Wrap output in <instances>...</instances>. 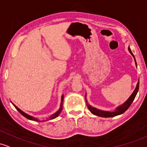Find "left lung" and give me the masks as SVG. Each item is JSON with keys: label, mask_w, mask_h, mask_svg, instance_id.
<instances>
[{"label": "left lung", "mask_w": 147, "mask_h": 147, "mask_svg": "<svg viewBox=\"0 0 147 147\" xmlns=\"http://www.w3.org/2000/svg\"><path fill=\"white\" fill-rule=\"evenodd\" d=\"M128 50H129V52L130 53L131 55L133 56L134 59H135V65H136V66H137V63H136L135 58V56H134L132 52L131 51L130 48L128 47ZM139 86H140V81H138V82H137V86H136L135 89L134 90V92H132V94H131L130 96L128 98V99L127 100L125 103H123V104L118 106V107L115 109V110L114 111H102V110H100V109H96V108H94V107H93V106H90V105L87 103V101H86V94L85 99H86V105H87L88 109H89V110L91 111V113H92V114H94V115H97V116L102 117V118H111V117H114V116H116V115H121V114H123V113L125 112V111L127 110L128 109H129V107L130 106V105L132 104V101H134L136 95H137V92H138Z\"/></svg>", "instance_id": "1"}]
</instances>
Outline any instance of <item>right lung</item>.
I'll return each instance as SVG.
<instances>
[{
	"label": "right lung",
	"instance_id": "1",
	"mask_svg": "<svg viewBox=\"0 0 147 147\" xmlns=\"http://www.w3.org/2000/svg\"><path fill=\"white\" fill-rule=\"evenodd\" d=\"M63 97H64V95H63H63H62V96H61V106H60V109H58V110L55 113L52 114V115H51V116H49V118L46 119V120H42V121H41V122H43V121H47V120H52V119H54V118H57V117H58V115H59L60 114H61V111H62V109H63ZM12 105H13V106H15V109H16L17 110H18V111H19V112L20 113L22 114V115H23V116H24V117H25L26 118L29 119V120H34V121H38V122H40V120H38V119H37V118H34V117L32 116V115H28V114H27V113H26L23 112V111H22V110H20V109L19 108H18V107H17V106H15V105L14 104V103H12Z\"/></svg>",
	"mask_w": 147,
	"mask_h": 147
}]
</instances>
